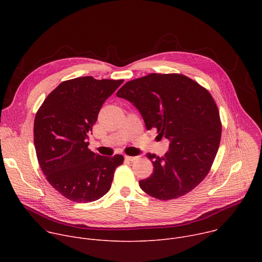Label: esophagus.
Instances as JSON below:
<instances>
[{"mask_svg":"<svg viewBox=\"0 0 262 262\" xmlns=\"http://www.w3.org/2000/svg\"><path fill=\"white\" fill-rule=\"evenodd\" d=\"M138 158L137 157H129V156H125V160L128 162H135Z\"/></svg>","mask_w":262,"mask_h":262,"instance_id":"1","label":"esophagus"}]
</instances>
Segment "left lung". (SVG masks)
Wrapping results in <instances>:
<instances>
[{
  "mask_svg": "<svg viewBox=\"0 0 262 262\" xmlns=\"http://www.w3.org/2000/svg\"><path fill=\"white\" fill-rule=\"evenodd\" d=\"M140 111L146 128L170 141L160 158L147 154L154 172L140 188L159 200L190 193L209 173L221 142L217 105L207 89L181 73H150L116 93Z\"/></svg>",
  "mask_w": 262,
  "mask_h": 262,
  "instance_id": "8db88e82",
  "label": "left lung"
}]
</instances>
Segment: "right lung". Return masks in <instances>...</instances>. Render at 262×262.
<instances>
[{
  "label": "right lung",
  "instance_id": "obj_1",
  "mask_svg": "<svg viewBox=\"0 0 262 262\" xmlns=\"http://www.w3.org/2000/svg\"><path fill=\"white\" fill-rule=\"evenodd\" d=\"M123 80L82 77L62 82L45 99L34 120L39 166L53 188L80 203L98 200L112 185L124 158H106L88 148V135L104 100Z\"/></svg>",
  "mask_w": 262,
  "mask_h": 262
}]
</instances>
